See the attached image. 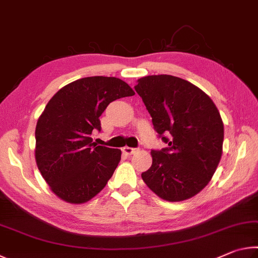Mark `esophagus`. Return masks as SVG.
I'll return each mask as SVG.
<instances>
[{
	"label": "esophagus",
	"instance_id": "1",
	"mask_svg": "<svg viewBox=\"0 0 258 258\" xmlns=\"http://www.w3.org/2000/svg\"><path fill=\"white\" fill-rule=\"evenodd\" d=\"M121 151L124 152L125 155H133V154H135V152H137V149H134V148H130V147H124L123 149H121Z\"/></svg>",
	"mask_w": 258,
	"mask_h": 258
}]
</instances>
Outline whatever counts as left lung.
<instances>
[{
  "label": "left lung",
  "mask_w": 258,
  "mask_h": 258,
  "mask_svg": "<svg viewBox=\"0 0 258 258\" xmlns=\"http://www.w3.org/2000/svg\"><path fill=\"white\" fill-rule=\"evenodd\" d=\"M137 83L134 89L156 132L168 143L151 151V167L141 174L142 180L167 202L192 198L212 180L221 160L224 126L220 111L204 91L180 77L151 75Z\"/></svg>",
  "instance_id": "1"
}]
</instances>
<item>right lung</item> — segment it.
<instances>
[{"instance_id":"1","label":"right lung","mask_w":258,"mask_h":258,"mask_svg":"<svg viewBox=\"0 0 258 258\" xmlns=\"http://www.w3.org/2000/svg\"><path fill=\"white\" fill-rule=\"evenodd\" d=\"M116 77H84L69 83L47 102L35 130V159L51 191L69 204H84L104 186L120 161L119 149L97 146L91 134L110 102L132 97Z\"/></svg>"}]
</instances>
